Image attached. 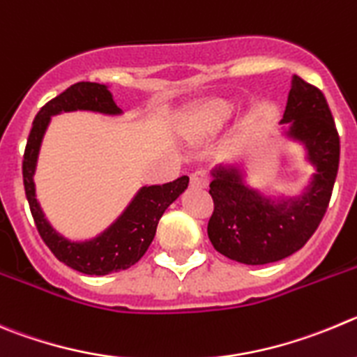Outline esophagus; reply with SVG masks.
<instances>
[{
    "label": "esophagus",
    "instance_id": "34e87169",
    "mask_svg": "<svg viewBox=\"0 0 357 357\" xmlns=\"http://www.w3.org/2000/svg\"><path fill=\"white\" fill-rule=\"evenodd\" d=\"M190 185L194 188H206L209 185V176L206 171H195L190 176Z\"/></svg>",
    "mask_w": 357,
    "mask_h": 357
}]
</instances>
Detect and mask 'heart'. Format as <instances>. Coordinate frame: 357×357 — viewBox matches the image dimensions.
<instances>
[{
	"instance_id": "heart-1",
	"label": "heart",
	"mask_w": 357,
	"mask_h": 357,
	"mask_svg": "<svg viewBox=\"0 0 357 357\" xmlns=\"http://www.w3.org/2000/svg\"><path fill=\"white\" fill-rule=\"evenodd\" d=\"M236 105L229 98H211L195 105L183 121V135L188 141H204L213 137L232 118Z\"/></svg>"
}]
</instances>
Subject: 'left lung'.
Instances as JSON below:
<instances>
[{"label": "left lung", "mask_w": 357, "mask_h": 357, "mask_svg": "<svg viewBox=\"0 0 357 357\" xmlns=\"http://www.w3.org/2000/svg\"><path fill=\"white\" fill-rule=\"evenodd\" d=\"M282 123L291 125L287 135L305 144L317 169L305 194L273 202L246 186L239 169L218 165L211 172L215 209L208 222L209 241L216 252L241 264H271L296 254L317 231L331 201L340 137L321 89L294 75Z\"/></svg>", "instance_id": "left-lung-1"}]
</instances>
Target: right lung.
I'll return each mask as SVG.
<instances>
[{
  "instance_id": "right-lung-1",
  "label": "right lung",
  "mask_w": 357,
  "mask_h": 357,
  "mask_svg": "<svg viewBox=\"0 0 357 357\" xmlns=\"http://www.w3.org/2000/svg\"><path fill=\"white\" fill-rule=\"evenodd\" d=\"M70 111H93L102 114H121V109L112 100L107 86L98 82H77L47 102L36 114L26 142L24 158H22V179H24L26 199L31 209L33 220L38 229L40 238L49 246L58 261L68 268L84 275H109L123 271L141 261L148 252L156 234V225L163 211L179 197L188 186V176L174 179L165 185L142 186L133 197L128 208L116 220L114 224L89 241H70L59 236L51 227L35 195L33 174L36 169L40 144L43 133L47 130L51 116Z\"/></svg>"
}]
</instances>
